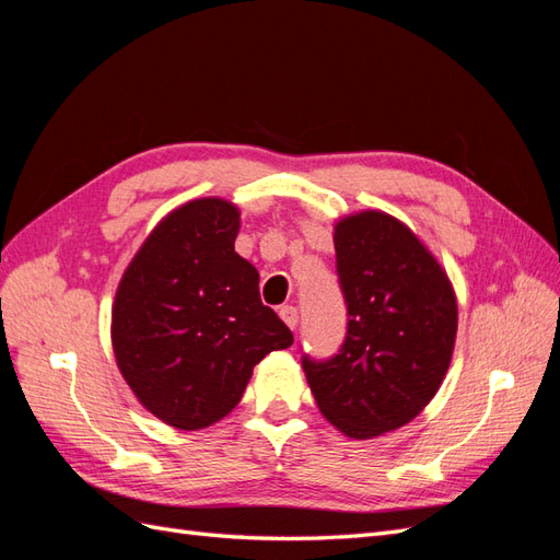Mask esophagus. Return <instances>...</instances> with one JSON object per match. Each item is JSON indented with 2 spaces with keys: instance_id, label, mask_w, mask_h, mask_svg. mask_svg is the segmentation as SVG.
<instances>
[{
  "instance_id": "34e87169",
  "label": "esophagus",
  "mask_w": 560,
  "mask_h": 560,
  "mask_svg": "<svg viewBox=\"0 0 560 560\" xmlns=\"http://www.w3.org/2000/svg\"><path fill=\"white\" fill-rule=\"evenodd\" d=\"M280 317H282V322L290 329H296V322H299V313H296V308L294 306H282L280 308Z\"/></svg>"
}]
</instances>
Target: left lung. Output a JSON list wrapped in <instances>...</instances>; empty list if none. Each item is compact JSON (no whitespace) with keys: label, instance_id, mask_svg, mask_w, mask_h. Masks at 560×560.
<instances>
[{"label":"left lung","instance_id":"obj_1","mask_svg":"<svg viewBox=\"0 0 560 560\" xmlns=\"http://www.w3.org/2000/svg\"><path fill=\"white\" fill-rule=\"evenodd\" d=\"M336 266L348 336L329 362L303 360L319 413L350 439L411 422L451 366L457 299L446 268L383 210L336 219Z\"/></svg>","mask_w":560,"mask_h":560}]
</instances>
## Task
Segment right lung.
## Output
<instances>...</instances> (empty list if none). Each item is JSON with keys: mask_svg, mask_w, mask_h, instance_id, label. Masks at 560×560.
<instances>
[{"mask_svg": "<svg viewBox=\"0 0 560 560\" xmlns=\"http://www.w3.org/2000/svg\"><path fill=\"white\" fill-rule=\"evenodd\" d=\"M241 208L208 196L167 212L135 252L112 306V348L132 395L194 432L238 406L268 352L294 343L235 252Z\"/></svg>", "mask_w": 560, "mask_h": 560, "instance_id": "1", "label": "right lung"}]
</instances>
